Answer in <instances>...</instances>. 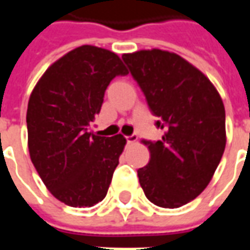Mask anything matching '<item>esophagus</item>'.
Here are the masks:
<instances>
[{
	"instance_id": "34e87169",
	"label": "esophagus",
	"mask_w": 250,
	"mask_h": 250,
	"mask_svg": "<svg viewBox=\"0 0 250 250\" xmlns=\"http://www.w3.org/2000/svg\"><path fill=\"white\" fill-rule=\"evenodd\" d=\"M136 139H138V136H136L135 134L125 136V141H127V143H134V142H136Z\"/></svg>"
}]
</instances>
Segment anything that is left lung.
I'll use <instances>...</instances> for the list:
<instances>
[{
	"label": "left lung",
	"mask_w": 250,
	"mask_h": 250,
	"mask_svg": "<svg viewBox=\"0 0 250 250\" xmlns=\"http://www.w3.org/2000/svg\"><path fill=\"white\" fill-rule=\"evenodd\" d=\"M146 98L161 141H146L150 162L138 170L145 195L179 208L209 185L226 145L225 108L204 73L175 53L152 49L122 56Z\"/></svg>",
	"instance_id": "1"
}]
</instances>
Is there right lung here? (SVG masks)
Returning a JSON list of instances; mask_svg holds the SVG:
<instances>
[{"instance_id":"1","label":"right lung","mask_w":250,"mask_h":250,"mask_svg":"<svg viewBox=\"0 0 250 250\" xmlns=\"http://www.w3.org/2000/svg\"><path fill=\"white\" fill-rule=\"evenodd\" d=\"M127 73L114 52L83 45L52 64L30 95V159L48 190L68 206L91 208L107 195L125 139L93 135L89 125L109 83Z\"/></svg>"}]
</instances>
